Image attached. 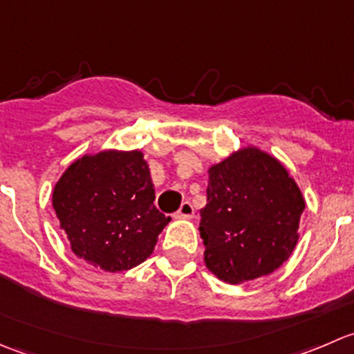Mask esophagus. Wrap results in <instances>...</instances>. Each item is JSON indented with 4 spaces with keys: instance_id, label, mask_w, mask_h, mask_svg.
Segmentation results:
<instances>
[{
    "instance_id": "1",
    "label": "esophagus",
    "mask_w": 354,
    "mask_h": 354,
    "mask_svg": "<svg viewBox=\"0 0 354 354\" xmlns=\"http://www.w3.org/2000/svg\"><path fill=\"white\" fill-rule=\"evenodd\" d=\"M194 214H195L194 205H192L190 202H183L181 203L180 209H178L176 217H185V219H190V217H194Z\"/></svg>"
}]
</instances>
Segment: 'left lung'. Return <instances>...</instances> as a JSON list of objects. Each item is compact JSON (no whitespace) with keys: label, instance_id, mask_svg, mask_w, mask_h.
<instances>
[{"label":"left lung","instance_id":"obj_1","mask_svg":"<svg viewBox=\"0 0 354 354\" xmlns=\"http://www.w3.org/2000/svg\"><path fill=\"white\" fill-rule=\"evenodd\" d=\"M303 210L286 167L259 149L212 166L198 227L207 269L231 284L274 272L295 250Z\"/></svg>","mask_w":354,"mask_h":354}]
</instances>
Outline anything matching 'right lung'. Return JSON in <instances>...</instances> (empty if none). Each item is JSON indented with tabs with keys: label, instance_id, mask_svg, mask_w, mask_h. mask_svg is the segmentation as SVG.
Listing matches in <instances>:
<instances>
[{
	"label": "right lung",
	"instance_id": "obj_1",
	"mask_svg": "<svg viewBox=\"0 0 354 354\" xmlns=\"http://www.w3.org/2000/svg\"><path fill=\"white\" fill-rule=\"evenodd\" d=\"M151 171L138 151L75 160L53 192V207L77 257L108 272L144 262L171 217L154 205Z\"/></svg>",
	"mask_w": 354,
	"mask_h": 354
}]
</instances>
